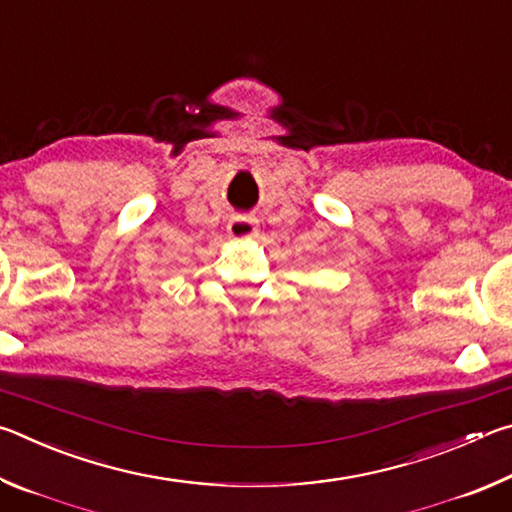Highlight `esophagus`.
Returning a JSON list of instances; mask_svg holds the SVG:
<instances>
[{"label":"esophagus","mask_w":512,"mask_h":512,"mask_svg":"<svg viewBox=\"0 0 512 512\" xmlns=\"http://www.w3.org/2000/svg\"><path fill=\"white\" fill-rule=\"evenodd\" d=\"M228 235L237 241H244L257 235V221L250 219V216H232L228 221Z\"/></svg>","instance_id":"obj_1"}]
</instances>
